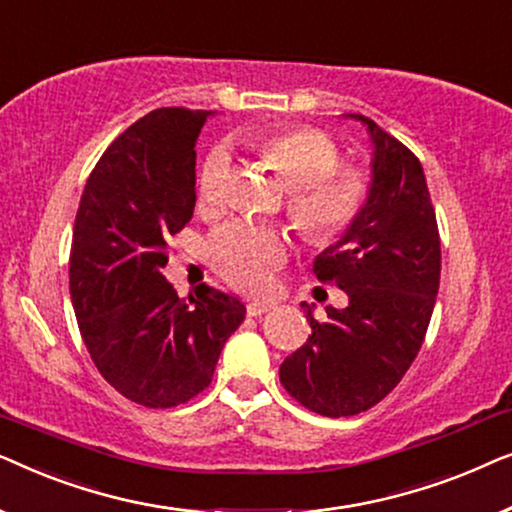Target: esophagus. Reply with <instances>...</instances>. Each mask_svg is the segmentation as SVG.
<instances>
[{
	"label": "esophagus",
	"instance_id": "34e87169",
	"mask_svg": "<svg viewBox=\"0 0 512 512\" xmlns=\"http://www.w3.org/2000/svg\"><path fill=\"white\" fill-rule=\"evenodd\" d=\"M270 310H275V303H249L247 305V314L249 317H263Z\"/></svg>",
	"mask_w": 512,
	"mask_h": 512
}]
</instances>
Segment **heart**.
<instances>
[{"mask_svg":"<svg viewBox=\"0 0 512 512\" xmlns=\"http://www.w3.org/2000/svg\"><path fill=\"white\" fill-rule=\"evenodd\" d=\"M258 156L289 188L286 214L312 244H331L356 226L370 202L373 181L356 165H342V151L326 132L279 128L258 139ZM233 188V156L214 146L200 167L198 198L205 212L223 209ZM289 256L284 230L254 221H230L209 237L212 265L230 284L263 291Z\"/></svg>","mask_w":512,"mask_h":512,"instance_id":"heart-1","label":"heart"}]
</instances>
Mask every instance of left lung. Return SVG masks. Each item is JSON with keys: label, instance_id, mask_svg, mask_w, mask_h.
Instances as JSON below:
<instances>
[{"label": "left lung", "instance_id": "1", "mask_svg": "<svg viewBox=\"0 0 512 512\" xmlns=\"http://www.w3.org/2000/svg\"><path fill=\"white\" fill-rule=\"evenodd\" d=\"M373 139L366 212L314 261L319 282L349 296L326 307L312 335L279 366L284 389L324 417H352L380 403L408 373L429 328L440 284V235L419 158L361 114ZM305 307V303H303Z\"/></svg>", "mask_w": 512, "mask_h": 512}]
</instances>
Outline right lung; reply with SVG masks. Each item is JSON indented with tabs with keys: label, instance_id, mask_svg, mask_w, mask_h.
<instances>
[{
	"label": "right lung",
	"instance_id": "right-lung-1",
	"mask_svg": "<svg viewBox=\"0 0 512 512\" xmlns=\"http://www.w3.org/2000/svg\"><path fill=\"white\" fill-rule=\"evenodd\" d=\"M209 111L163 107L118 135L83 188L69 293L100 375L128 401L174 408L212 382L244 305L200 284L179 298L167 242L193 219L195 142Z\"/></svg>",
	"mask_w": 512,
	"mask_h": 512
}]
</instances>
